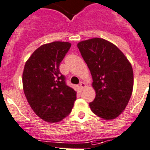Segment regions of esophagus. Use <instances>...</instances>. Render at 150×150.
<instances>
[{"label": "esophagus", "mask_w": 150, "mask_h": 150, "mask_svg": "<svg viewBox=\"0 0 150 150\" xmlns=\"http://www.w3.org/2000/svg\"><path fill=\"white\" fill-rule=\"evenodd\" d=\"M79 85H80V87L81 88V90H82V89H83L84 87L86 86V85H85V83H84L83 82H80Z\"/></svg>", "instance_id": "34e87169"}]
</instances>
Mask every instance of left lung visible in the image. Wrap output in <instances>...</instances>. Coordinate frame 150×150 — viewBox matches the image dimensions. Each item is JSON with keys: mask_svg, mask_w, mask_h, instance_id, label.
I'll use <instances>...</instances> for the list:
<instances>
[{"mask_svg": "<svg viewBox=\"0 0 150 150\" xmlns=\"http://www.w3.org/2000/svg\"><path fill=\"white\" fill-rule=\"evenodd\" d=\"M93 77L96 97L90 106L104 120L120 115L127 106L133 88V68L117 46L102 38H93L77 44Z\"/></svg>", "mask_w": 150, "mask_h": 150, "instance_id": "1", "label": "left lung"}]
</instances>
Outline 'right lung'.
Listing matches in <instances>:
<instances>
[{
    "label": "right lung",
    "mask_w": 150,
    "mask_h": 150,
    "mask_svg": "<svg viewBox=\"0 0 150 150\" xmlns=\"http://www.w3.org/2000/svg\"><path fill=\"white\" fill-rule=\"evenodd\" d=\"M71 44L55 41L38 48L26 62L23 87L30 106L44 121H61L72 110L76 92L66 83L60 64Z\"/></svg>",
    "instance_id": "add662e5"
}]
</instances>
